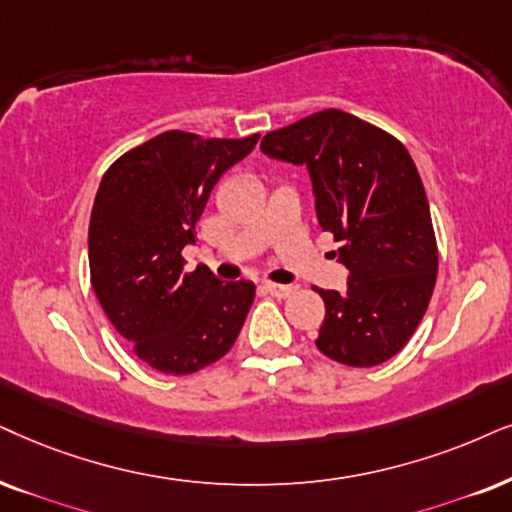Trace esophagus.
<instances>
[{
    "mask_svg": "<svg viewBox=\"0 0 512 512\" xmlns=\"http://www.w3.org/2000/svg\"><path fill=\"white\" fill-rule=\"evenodd\" d=\"M264 290H267L269 295L274 297H290L297 290V286H290V283H286V286H281V283H264Z\"/></svg>",
    "mask_w": 512,
    "mask_h": 512,
    "instance_id": "esophagus-1",
    "label": "esophagus"
}]
</instances>
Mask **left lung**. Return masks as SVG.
<instances>
[{
    "label": "left lung",
    "mask_w": 512,
    "mask_h": 512,
    "mask_svg": "<svg viewBox=\"0 0 512 512\" xmlns=\"http://www.w3.org/2000/svg\"><path fill=\"white\" fill-rule=\"evenodd\" d=\"M262 153L307 167L316 217L349 271L342 293L316 290L326 302L316 347L357 368L392 359L437 281L430 205L409 151L383 129L328 108L269 132Z\"/></svg>",
    "instance_id": "left-lung-1"
}]
</instances>
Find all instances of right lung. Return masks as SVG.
Here are the masks:
<instances>
[{
  "instance_id": "add662e5",
  "label": "right lung",
  "mask_w": 512,
  "mask_h": 512,
  "mask_svg": "<svg viewBox=\"0 0 512 512\" xmlns=\"http://www.w3.org/2000/svg\"><path fill=\"white\" fill-rule=\"evenodd\" d=\"M257 139L163 132L103 174L89 222L92 286L115 331L155 371L196 373L241 333L255 283H224L205 264L186 274L181 250L196 243L219 177Z\"/></svg>"
}]
</instances>
